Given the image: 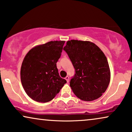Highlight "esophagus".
I'll use <instances>...</instances> for the list:
<instances>
[{
	"mask_svg": "<svg viewBox=\"0 0 132 132\" xmlns=\"http://www.w3.org/2000/svg\"><path fill=\"white\" fill-rule=\"evenodd\" d=\"M65 79L67 82H69V77H68V76H66L65 78Z\"/></svg>",
	"mask_w": 132,
	"mask_h": 132,
	"instance_id": "obj_1",
	"label": "esophagus"
}]
</instances>
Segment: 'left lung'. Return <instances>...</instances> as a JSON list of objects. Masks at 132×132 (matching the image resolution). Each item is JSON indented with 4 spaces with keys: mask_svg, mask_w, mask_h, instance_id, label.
Here are the masks:
<instances>
[{
    "mask_svg": "<svg viewBox=\"0 0 132 132\" xmlns=\"http://www.w3.org/2000/svg\"><path fill=\"white\" fill-rule=\"evenodd\" d=\"M64 50L75 68L70 82L74 94L80 100L90 102L98 98L109 86L111 71L102 50L89 41H68Z\"/></svg>",
    "mask_w": 132,
    "mask_h": 132,
    "instance_id": "left-lung-1",
    "label": "left lung"
}]
</instances>
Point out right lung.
Instances as JSON below:
<instances>
[{
	"instance_id": "right-lung-1",
	"label": "right lung",
	"mask_w": 132,
	"mask_h": 132,
	"mask_svg": "<svg viewBox=\"0 0 132 132\" xmlns=\"http://www.w3.org/2000/svg\"><path fill=\"white\" fill-rule=\"evenodd\" d=\"M65 42L52 41L38 45L25 56L20 70L21 82L27 95L34 101L50 102L66 84L56 67Z\"/></svg>"
}]
</instances>
